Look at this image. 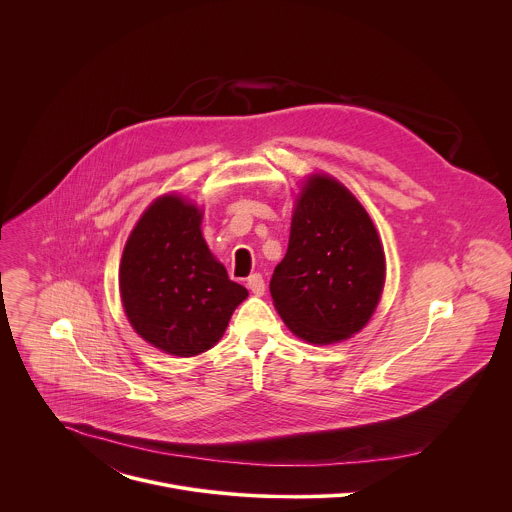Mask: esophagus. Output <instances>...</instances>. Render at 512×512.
Masks as SVG:
<instances>
[{
	"label": "esophagus",
	"mask_w": 512,
	"mask_h": 512,
	"mask_svg": "<svg viewBox=\"0 0 512 512\" xmlns=\"http://www.w3.org/2000/svg\"><path fill=\"white\" fill-rule=\"evenodd\" d=\"M247 287L251 289V294H255V296H263V291H265V281H263V277H261L259 273H253V275L247 279Z\"/></svg>",
	"instance_id": "esophagus-1"
}]
</instances>
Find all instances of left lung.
I'll return each mask as SVG.
<instances>
[{
    "label": "left lung",
    "mask_w": 512,
    "mask_h": 512,
    "mask_svg": "<svg viewBox=\"0 0 512 512\" xmlns=\"http://www.w3.org/2000/svg\"><path fill=\"white\" fill-rule=\"evenodd\" d=\"M383 285L385 251L367 210L334 178L310 176L269 283L287 328L312 344L346 340L371 320Z\"/></svg>",
    "instance_id": "left-lung-1"
}]
</instances>
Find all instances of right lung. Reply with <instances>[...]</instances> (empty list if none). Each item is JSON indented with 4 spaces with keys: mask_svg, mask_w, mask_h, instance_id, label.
Instances as JSON below:
<instances>
[{
    "mask_svg": "<svg viewBox=\"0 0 512 512\" xmlns=\"http://www.w3.org/2000/svg\"><path fill=\"white\" fill-rule=\"evenodd\" d=\"M200 223L202 212L182 196L154 200L119 265L121 302L133 330L174 356L212 348L249 296L208 251Z\"/></svg>",
    "mask_w": 512,
    "mask_h": 512,
    "instance_id": "1",
    "label": "right lung"
}]
</instances>
